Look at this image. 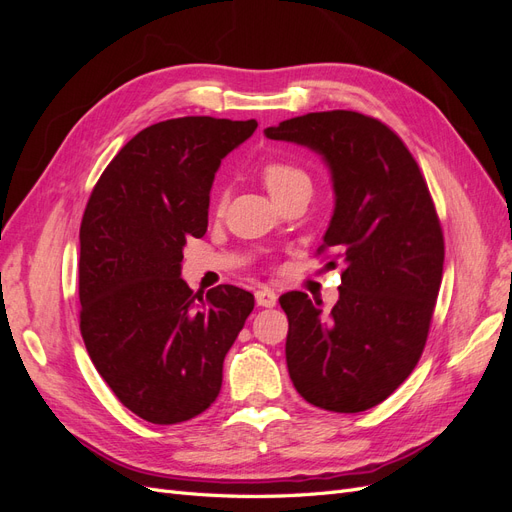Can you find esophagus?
Masks as SVG:
<instances>
[{"label":"esophagus","instance_id":"obj_1","mask_svg":"<svg viewBox=\"0 0 512 512\" xmlns=\"http://www.w3.org/2000/svg\"><path fill=\"white\" fill-rule=\"evenodd\" d=\"M256 303L260 307H275L277 305V294L273 290H269V288H260L256 292Z\"/></svg>","mask_w":512,"mask_h":512}]
</instances>
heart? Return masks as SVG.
<instances>
[{
  "label": "heart",
  "instance_id": "obj_1",
  "mask_svg": "<svg viewBox=\"0 0 512 512\" xmlns=\"http://www.w3.org/2000/svg\"><path fill=\"white\" fill-rule=\"evenodd\" d=\"M262 179H265V185H267L271 194L288 190L297 183H309V179H307L303 170L299 166L288 164V162L267 164L265 170H262Z\"/></svg>",
  "mask_w": 512,
  "mask_h": 512
}]
</instances>
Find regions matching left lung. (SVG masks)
Masks as SVG:
<instances>
[{"label": "left lung", "instance_id": "1", "mask_svg": "<svg viewBox=\"0 0 512 512\" xmlns=\"http://www.w3.org/2000/svg\"><path fill=\"white\" fill-rule=\"evenodd\" d=\"M314 151L329 168L333 215L320 252L344 267L331 312L292 290L286 365L316 408L378 406L421 359L444 265V239L427 183L401 138L352 111L307 113L265 130Z\"/></svg>", "mask_w": 512, "mask_h": 512}]
</instances>
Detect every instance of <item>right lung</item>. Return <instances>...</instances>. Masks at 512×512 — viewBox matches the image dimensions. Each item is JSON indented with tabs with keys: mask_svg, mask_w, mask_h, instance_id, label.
<instances>
[{
	"mask_svg": "<svg viewBox=\"0 0 512 512\" xmlns=\"http://www.w3.org/2000/svg\"><path fill=\"white\" fill-rule=\"evenodd\" d=\"M256 119L153 123L106 166L81 222V335L117 399L153 425L205 412L254 294L222 284L207 297L181 280L183 247L207 232L222 160Z\"/></svg>",
	"mask_w": 512,
	"mask_h": 512,
	"instance_id": "1",
	"label": "right lung"
}]
</instances>
